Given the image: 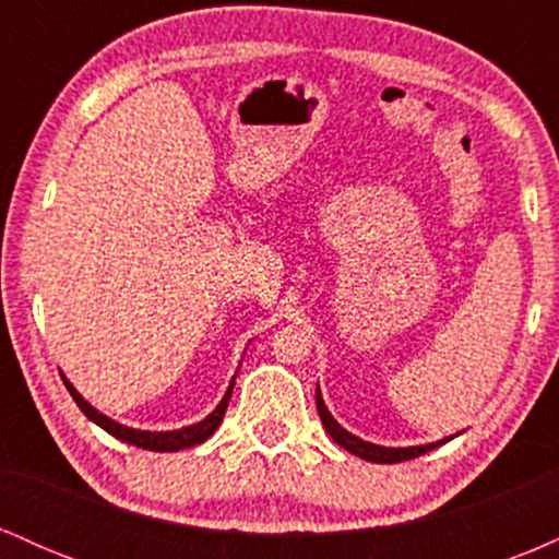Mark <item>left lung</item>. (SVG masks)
<instances>
[{
	"mask_svg": "<svg viewBox=\"0 0 559 559\" xmlns=\"http://www.w3.org/2000/svg\"><path fill=\"white\" fill-rule=\"evenodd\" d=\"M316 404H318L320 420H323V428L331 433V439L336 441L338 447H344L346 452H352V454H357V457L368 460V463H404V460L420 457V454L431 452V449L441 447L444 441L454 439V436H447V439L433 441V444H420V447H381V444H373V441H365V439H360V436L346 431L342 423H338L329 413V407H325L323 394H320V386L316 389Z\"/></svg>",
	"mask_w": 559,
	"mask_h": 559,
	"instance_id": "8db88e82",
	"label": "left lung"
}]
</instances>
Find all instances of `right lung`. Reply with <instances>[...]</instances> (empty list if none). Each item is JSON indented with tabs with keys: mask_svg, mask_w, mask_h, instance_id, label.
Returning <instances> with one entry per match:
<instances>
[{
	"mask_svg": "<svg viewBox=\"0 0 559 559\" xmlns=\"http://www.w3.org/2000/svg\"><path fill=\"white\" fill-rule=\"evenodd\" d=\"M62 381H66L70 396H73L75 404H79L81 413L86 415V418L92 423H96L99 428H105L107 433H112L115 439L126 441V444L141 447V449H150V452H178V449H189L194 444H202V441H207L210 436L217 431L223 415H226V407H228V400H230V391H234L236 376L230 378L226 394H223V400L217 402V407L207 415V418L199 420V423H191V426L176 428V431H141V428H128V426H123V423H118V420L107 418V415H102L99 409L92 407V404L83 400V396L79 394V389H75L73 383L68 381L66 373H62Z\"/></svg>",
	"mask_w": 559,
	"mask_h": 559,
	"instance_id": "1",
	"label": "right lung"
}]
</instances>
